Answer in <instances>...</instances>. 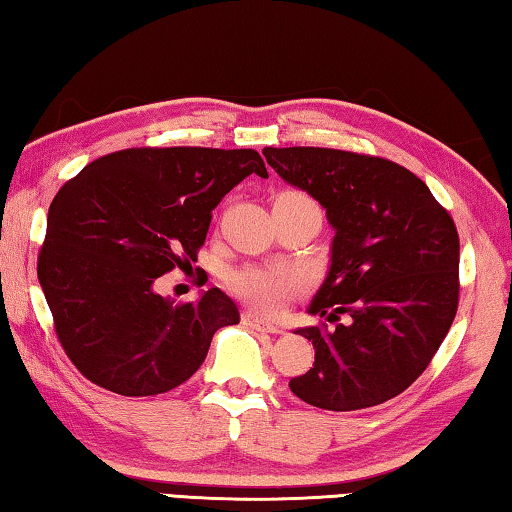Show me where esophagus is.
Returning <instances> with one entry per match:
<instances>
[{"mask_svg":"<svg viewBox=\"0 0 512 512\" xmlns=\"http://www.w3.org/2000/svg\"><path fill=\"white\" fill-rule=\"evenodd\" d=\"M242 321H245V324H247V326H251V328L263 330V333H283V328H281V326H276L274 321L265 319V317H258L256 312H251V310L242 312Z\"/></svg>","mask_w":512,"mask_h":512,"instance_id":"34e87169","label":"esophagus"}]
</instances>
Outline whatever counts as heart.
<instances>
[{
	"label": "heart",
	"instance_id": "obj_1",
	"mask_svg": "<svg viewBox=\"0 0 512 512\" xmlns=\"http://www.w3.org/2000/svg\"><path fill=\"white\" fill-rule=\"evenodd\" d=\"M283 195L308 200L301 193ZM227 285L233 294H238L242 301L251 303L254 308L274 310L301 288V276L294 270H288V267L245 265L227 276Z\"/></svg>",
	"mask_w": 512,
	"mask_h": 512
}]
</instances>
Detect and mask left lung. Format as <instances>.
Masks as SVG:
<instances>
[{"label": "left lung", "instance_id": "8db88e82", "mask_svg": "<svg viewBox=\"0 0 512 512\" xmlns=\"http://www.w3.org/2000/svg\"><path fill=\"white\" fill-rule=\"evenodd\" d=\"M285 182L326 209L330 267L299 328L315 346L297 398L328 411L382 405L432 362L459 308V233L423 179L389 159L333 148H265Z\"/></svg>", "mask_w": 512, "mask_h": 512}]
</instances>
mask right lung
<instances>
[{
    "label": "right lung",
    "instance_id": "right-lung-1",
    "mask_svg": "<svg viewBox=\"0 0 512 512\" xmlns=\"http://www.w3.org/2000/svg\"><path fill=\"white\" fill-rule=\"evenodd\" d=\"M267 168L256 150L130 148L87 164L53 197L38 279L76 369L121 396H157L200 369L215 330L240 321L218 288L191 303L155 279L197 261L211 211Z\"/></svg>",
    "mask_w": 512,
    "mask_h": 512
}]
</instances>
